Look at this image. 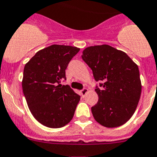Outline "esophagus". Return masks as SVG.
<instances>
[{"label": "esophagus", "instance_id": "obj_1", "mask_svg": "<svg viewBox=\"0 0 157 157\" xmlns=\"http://www.w3.org/2000/svg\"><path fill=\"white\" fill-rule=\"evenodd\" d=\"M87 93H88V89H86V88H85V89H83L82 90H81V95L82 96V97H85Z\"/></svg>", "mask_w": 157, "mask_h": 157}]
</instances>
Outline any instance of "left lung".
<instances>
[{
  "instance_id": "obj_1",
  "label": "left lung",
  "mask_w": 157,
  "mask_h": 157,
  "mask_svg": "<svg viewBox=\"0 0 157 157\" xmlns=\"http://www.w3.org/2000/svg\"><path fill=\"white\" fill-rule=\"evenodd\" d=\"M82 60L93 71L98 102L92 107L94 119L101 125L115 128L133 115L141 94L138 66L125 52L107 44L83 51Z\"/></svg>"
}]
</instances>
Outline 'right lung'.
<instances>
[{
  "label": "right lung",
  "mask_w": 157,
  "mask_h": 157,
  "mask_svg": "<svg viewBox=\"0 0 157 157\" xmlns=\"http://www.w3.org/2000/svg\"><path fill=\"white\" fill-rule=\"evenodd\" d=\"M80 48L52 44L38 51L24 68L22 89L37 121L52 128L64 127L74 115L81 96L68 85L65 69Z\"/></svg>",
  "instance_id": "add662e5"
}]
</instances>
